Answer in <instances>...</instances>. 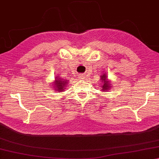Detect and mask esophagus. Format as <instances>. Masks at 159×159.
Returning <instances> with one entry per match:
<instances>
[{
	"instance_id": "esophagus-1",
	"label": "esophagus",
	"mask_w": 159,
	"mask_h": 159,
	"mask_svg": "<svg viewBox=\"0 0 159 159\" xmlns=\"http://www.w3.org/2000/svg\"><path fill=\"white\" fill-rule=\"evenodd\" d=\"M79 79H85V75L84 74H79Z\"/></svg>"
}]
</instances>
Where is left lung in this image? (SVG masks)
Returning <instances> with one entry per match:
<instances>
[{"label": "left lung", "mask_w": 159, "mask_h": 159, "mask_svg": "<svg viewBox=\"0 0 159 159\" xmlns=\"http://www.w3.org/2000/svg\"><path fill=\"white\" fill-rule=\"evenodd\" d=\"M100 81L102 83V90L103 91L105 92L106 90H108L110 89V87H111V85L109 84V81H108L107 79V75L106 74H102V75H100Z\"/></svg>", "instance_id": "8db88e82"}]
</instances>
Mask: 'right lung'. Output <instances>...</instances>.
<instances>
[{"label":"right lung","instance_id":"add662e5","mask_svg":"<svg viewBox=\"0 0 159 159\" xmlns=\"http://www.w3.org/2000/svg\"><path fill=\"white\" fill-rule=\"evenodd\" d=\"M69 83V80L66 79H59V77H57L54 83V90L58 92H63L65 89V87Z\"/></svg>","mask_w":159,"mask_h":159}]
</instances>
